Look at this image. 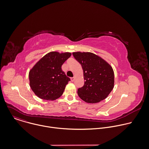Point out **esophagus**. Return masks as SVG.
<instances>
[{"mask_svg": "<svg viewBox=\"0 0 149 149\" xmlns=\"http://www.w3.org/2000/svg\"><path fill=\"white\" fill-rule=\"evenodd\" d=\"M74 80H75V77H72V78H71V81L72 82H74Z\"/></svg>", "mask_w": 149, "mask_h": 149, "instance_id": "obj_1", "label": "esophagus"}]
</instances>
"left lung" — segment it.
I'll use <instances>...</instances> for the list:
<instances>
[{
  "mask_svg": "<svg viewBox=\"0 0 149 149\" xmlns=\"http://www.w3.org/2000/svg\"><path fill=\"white\" fill-rule=\"evenodd\" d=\"M73 56L82 65L84 85L78 89L79 97L88 103L105 99L114 88L112 67L103 58L91 52H74Z\"/></svg>",
  "mask_w": 149,
  "mask_h": 149,
  "instance_id": "left-lung-1",
  "label": "left lung"
}]
</instances>
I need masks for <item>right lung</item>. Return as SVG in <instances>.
Masks as SVG:
<instances>
[{
    "mask_svg": "<svg viewBox=\"0 0 149 149\" xmlns=\"http://www.w3.org/2000/svg\"><path fill=\"white\" fill-rule=\"evenodd\" d=\"M71 53L52 52L43 56L29 73V85L34 93L39 98L54 100L63 93L70 81L61 69L63 63Z\"/></svg>",
    "mask_w": 149,
    "mask_h": 149,
    "instance_id": "1",
    "label": "right lung"
}]
</instances>
